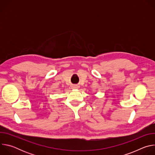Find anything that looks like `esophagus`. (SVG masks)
I'll use <instances>...</instances> for the list:
<instances>
[{
    "instance_id": "1",
    "label": "esophagus",
    "mask_w": 155,
    "mask_h": 155,
    "mask_svg": "<svg viewBox=\"0 0 155 155\" xmlns=\"http://www.w3.org/2000/svg\"><path fill=\"white\" fill-rule=\"evenodd\" d=\"M72 89H74V90H77V89H78L79 86L77 85V84H74L72 85Z\"/></svg>"
}]
</instances>
